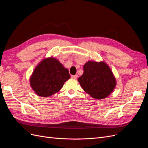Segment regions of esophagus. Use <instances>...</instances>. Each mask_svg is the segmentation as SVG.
I'll return each mask as SVG.
<instances>
[{
	"instance_id": "1",
	"label": "esophagus",
	"mask_w": 148,
	"mask_h": 148,
	"mask_svg": "<svg viewBox=\"0 0 148 148\" xmlns=\"http://www.w3.org/2000/svg\"><path fill=\"white\" fill-rule=\"evenodd\" d=\"M78 77L77 75H71V77H72L73 79H77Z\"/></svg>"
}]
</instances>
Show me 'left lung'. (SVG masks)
Instances as JSON below:
<instances>
[{"instance_id":"obj_1","label":"left lung","mask_w":148,"mask_h":148,"mask_svg":"<svg viewBox=\"0 0 148 148\" xmlns=\"http://www.w3.org/2000/svg\"><path fill=\"white\" fill-rule=\"evenodd\" d=\"M78 81L85 92L97 99L109 96L116 85L111 70L104 62L89 61L85 63L84 74Z\"/></svg>"}]
</instances>
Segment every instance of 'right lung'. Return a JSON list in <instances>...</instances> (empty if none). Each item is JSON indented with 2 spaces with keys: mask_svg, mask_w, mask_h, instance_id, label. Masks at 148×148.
I'll use <instances>...</instances> for the list:
<instances>
[{
  "mask_svg": "<svg viewBox=\"0 0 148 148\" xmlns=\"http://www.w3.org/2000/svg\"><path fill=\"white\" fill-rule=\"evenodd\" d=\"M69 79L68 70L58 60L49 58L37 66L31 77L30 84L37 95L46 97L60 91Z\"/></svg>",
  "mask_w": 148,
  "mask_h": 148,
  "instance_id": "add662e5",
  "label": "right lung"
}]
</instances>
